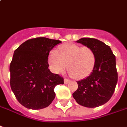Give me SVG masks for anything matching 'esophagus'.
<instances>
[{
  "mask_svg": "<svg viewBox=\"0 0 127 127\" xmlns=\"http://www.w3.org/2000/svg\"><path fill=\"white\" fill-rule=\"evenodd\" d=\"M69 82H70L69 79H67V78L64 79V82L65 84H67V83H69Z\"/></svg>",
  "mask_w": 127,
  "mask_h": 127,
  "instance_id": "esophagus-1",
  "label": "esophagus"
}]
</instances>
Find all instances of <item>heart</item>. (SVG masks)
Segmentation results:
<instances>
[{
  "mask_svg": "<svg viewBox=\"0 0 127 127\" xmlns=\"http://www.w3.org/2000/svg\"><path fill=\"white\" fill-rule=\"evenodd\" d=\"M49 63L56 73H63L66 66L70 76L82 79L89 76L95 64V55L89 47L69 43L61 46L58 51H51Z\"/></svg>",
  "mask_w": 127,
  "mask_h": 127,
  "instance_id": "1",
  "label": "heart"
}]
</instances>
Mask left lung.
Here are the masks:
<instances>
[{"label": "left lung", "instance_id": "8db88e82", "mask_svg": "<svg viewBox=\"0 0 127 127\" xmlns=\"http://www.w3.org/2000/svg\"><path fill=\"white\" fill-rule=\"evenodd\" d=\"M93 49L95 64L90 75L78 81L73 97L80 105L94 108L102 105L113 95L118 82L116 56L106 44L97 39L82 38L77 40Z\"/></svg>", "mask_w": 127, "mask_h": 127}]
</instances>
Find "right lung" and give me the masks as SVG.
<instances>
[{
  "label": "right lung",
  "instance_id": "1",
  "mask_svg": "<svg viewBox=\"0 0 127 127\" xmlns=\"http://www.w3.org/2000/svg\"><path fill=\"white\" fill-rule=\"evenodd\" d=\"M61 40L38 37L27 40L14 51L10 63V86L18 101L31 109L48 107L56 96L54 88L63 78L48 69L49 51Z\"/></svg>",
  "mask_w": 127,
  "mask_h": 127
}]
</instances>
